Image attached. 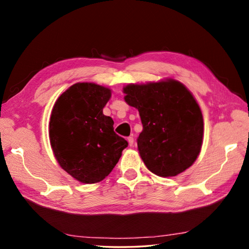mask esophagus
<instances>
[{
    "label": "esophagus",
    "mask_w": 249,
    "mask_h": 249,
    "mask_svg": "<svg viewBox=\"0 0 249 249\" xmlns=\"http://www.w3.org/2000/svg\"><path fill=\"white\" fill-rule=\"evenodd\" d=\"M127 141H128L129 146H133L134 145V137H128Z\"/></svg>",
    "instance_id": "34e87169"
}]
</instances>
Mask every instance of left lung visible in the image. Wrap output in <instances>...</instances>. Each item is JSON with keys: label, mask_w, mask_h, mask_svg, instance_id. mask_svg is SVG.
Returning <instances> with one entry per match:
<instances>
[{"label": "left lung", "mask_w": 249, "mask_h": 249, "mask_svg": "<svg viewBox=\"0 0 249 249\" xmlns=\"http://www.w3.org/2000/svg\"><path fill=\"white\" fill-rule=\"evenodd\" d=\"M126 104L138 109L143 125L138 137L141 160L151 172L170 178L197 160L203 142V116L192 92L171 78L130 83L123 88Z\"/></svg>", "instance_id": "8db88e82"}]
</instances>
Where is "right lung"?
Returning <instances> with one entry per match:
<instances>
[{
  "label": "right lung",
  "mask_w": 249,
  "mask_h": 249,
  "mask_svg": "<svg viewBox=\"0 0 249 249\" xmlns=\"http://www.w3.org/2000/svg\"><path fill=\"white\" fill-rule=\"evenodd\" d=\"M112 91L93 82H78L63 92L52 108L49 139L63 170L83 184L109 176L127 141L113 130L103 113Z\"/></svg>",
  "instance_id": "right-lung-1"
}]
</instances>
